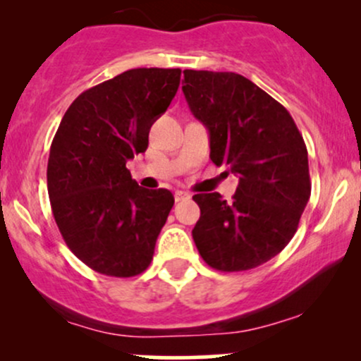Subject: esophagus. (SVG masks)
<instances>
[{"label": "esophagus", "mask_w": 361, "mask_h": 361, "mask_svg": "<svg viewBox=\"0 0 361 361\" xmlns=\"http://www.w3.org/2000/svg\"><path fill=\"white\" fill-rule=\"evenodd\" d=\"M186 198H190L188 193L183 192V190H176V192H175V200H176V202L186 200Z\"/></svg>", "instance_id": "1"}]
</instances>
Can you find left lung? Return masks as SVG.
<instances>
[{"label":"left lung","instance_id":"left-lung-1","mask_svg":"<svg viewBox=\"0 0 361 361\" xmlns=\"http://www.w3.org/2000/svg\"><path fill=\"white\" fill-rule=\"evenodd\" d=\"M192 114L209 128L210 159L239 176L233 202L197 193L192 235L219 271H246L290 243L310 197L307 147L292 115L267 91L235 73L185 69Z\"/></svg>","mask_w":361,"mask_h":361}]
</instances>
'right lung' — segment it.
I'll list each match as a JSON object with an SVG mask.
<instances>
[{
	"mask_svg": "<svg viewBox=\"0 0 361 361\" xmlns=\"http://www.w3.org/2000/svg\"><path fill=\"white\" fill-rule=\"evenodd\" d=\"M181 69L137 68L82 91L54 135L47 190L68 247L91 270L128 279L151 264L175 198L132 180L127 161L175 98Z\"/></svg>",
	"mask_w": 361,
	"mask_h": 361,
	"instance_id": "1",
	"label": "right lung"
}]
</instances>
